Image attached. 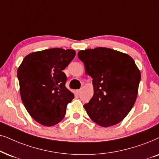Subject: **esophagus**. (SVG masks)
I'll list each match as a JSON object with an SVG mask.
<instances>
[{"label": "esophagus", "mask_w": 159, "mask_h": 159, "mask_svg": "<svg viewBox=\"0 0 159 159\" xmlns=\"http://www.w3.org/2000/svg\"><path fill=\"white\" fill-rule=\"evenodd\" d=\"M80 93H81V89H77V90H75V94H77V95L80 94Z\"/></svg>", "instance_id": "1"}]
</instances>
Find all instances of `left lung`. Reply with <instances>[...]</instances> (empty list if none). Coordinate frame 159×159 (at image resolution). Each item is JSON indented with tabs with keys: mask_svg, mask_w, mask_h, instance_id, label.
Returning a JSON list of instances; mask_svg holds the SVG:
<instances>
[{
	"mask_svg": "<svg viewBox=\"0 0 159 159\" xmlns=\"http://www.w3.org/2000/svg\"><path fill=\"white\" fill-rule=\"evenodd\" d=\"M78 58L93 78L94 95L84 105L98 125L107 127L121 121L136 100L141 75L128 54L108 48L80 51Z\"/></svg>",
	"mask_w": 159,
	"mask_h": 159,
	"instance_id": "1",
	"label": "left lung"
}]
</instances>
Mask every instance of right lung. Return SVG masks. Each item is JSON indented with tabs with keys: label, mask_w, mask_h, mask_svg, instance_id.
I'll return each mask as SVG.
<instances>
[{
	"label": "right lung",
	"mask_w": 159,
	"mask_h": 159,
	"mask_svg": "<svg viewBox=\"0 0 159 159\" xmlns=\"http://www.w3.org/2000/svg\"><path fill=\"white\" fill-rule=\"evenodd\" d=\"M75 52L53 48L25 57L17 70L20 94L31 117L43 126H51L62 120L66 107L74 94L65 86L67 67Z\"/></svg>",
	"instance_id": "right-lung-1"
}]
</instances>
